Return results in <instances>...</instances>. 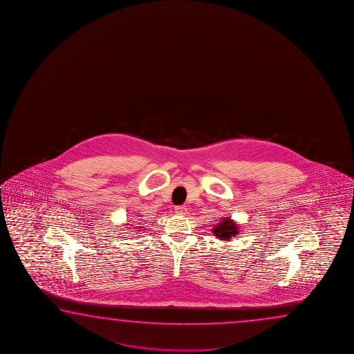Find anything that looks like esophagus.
<instances>
[{
  "label": "esophagus",
  "mask_w": 354,
  "mask_h": 354,
  "mask_svg": "<svg viewBox=\"0 0 354 354\" xmlns=\"http://www.w3.org/2000/svg\"><path fill=\"white\" fill-rule=\"evenodd\" d=\"M174 212L177 213V214H180V216H185V214H187V207L186 205H178V207H176L174 208Z\"/></svg>",
  "instance_id": "1"
}]
</instances>
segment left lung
Here are the masks:
<instances>
[{
	"mask_svg": "<svg viewBox=\"0 0 354 354\" xmlns=\"http://www.w3.org/2000/svg\"><path fill=\"white\" fill-rule=\"evenodd\" d=\"M213 233L218 239H232L233 236H236V234L239 233L238 232V224L228 216L223 218V219H221V222L218 223L213 229Z\"/></svg>",
	"mask_w": 354,
	"mask_h": 354,
	"instance_id": "obj_1",
	"label": "left lung"
}]
</instances>
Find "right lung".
I'll use <instances>...</instances> for the list:
<instances>
[{
    "label": "right lung",
    "instance_id": "1",
    "mask_svg": "<svg viewBox=\"0 0 354 354\" xmlns=\"http://www.w3.org/2000/svg\"><path fill=\"white\" fill-rule=\"evenodd\" d=\"M138 228H140V227H138Z\"/></svg>",
    "mask_w": 354,
    "mask_h": 354
}]
</instances>
